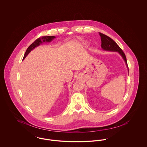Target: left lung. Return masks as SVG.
Masks as SVG:
<instances>
[{"label":"left lung","mask_w":147,"mask_h":147,"mask_svg":"<svg viewBox=\"0 0 147 147\" xmlns=\"http://www.w3.org/2000/svg\"><path fill=\"white\" fill-rule=\"evenodd\" d=\"M100 36L101 37V47L103 50L106 51H117L118 52L123 58L124 59L126 65L127 67L128 70V67L127 62L126 55L122 50L121 49V47L117 44V43L115 42L114 40H113L110 37H108L107 36L104 34L101 33H99Z\"/></svg>","instance_id":"8db88e82"}]
</instances>
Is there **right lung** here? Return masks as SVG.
<instances>
[{
	"label": "right lung",
	"instance_id": "right-lung-1",
	"mask_svg": "<svg viewBox=\"0 0 147 147\" xmlns=\"http://www.w3.org/2000/svg\"><path fill=\"white\" fill-rule=\"evenodd\" d=\"M55 36H43L41 37V38H38V39H37L35 41L33 42L27 49L23 59H24L25 58V57L28 55V54L33 50L36 47L38 46L39 45H40V44L42 43L43 42H51L54 38H55Z\"/></svg>",
	"mask_w": 147,
	"mask_h": 147
}]
</instances>
